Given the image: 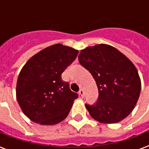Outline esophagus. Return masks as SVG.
Masks as SVG:
<instances>
[{
  "label": "esophagus",
  "instance_id": "1",
  "mask_svg": "<svg viewBox=\"0 0 149 149\" xmlns=\"http://www.w3.org/2000/svg\"><path fill=\"white\" fill-rule=\"evenodd\" d=\"M84 91H83V89H81V90L79 91V95H80V96H81V97H84Z\"/></svg>",
  "mask_w": 149,
  "mask_h": 149
}]
</instances>
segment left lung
Wrapping results in <instances>:
<instances>
[{
	"label": "left lung",
	"instance_id": "left-lung-1",
	"mask_svg": "<svg viewBox=\"0 0 149 149\" xmlns=\"http://www.w3.org/2000/svg\"><path fill=\"white\" fill-rule=\"evenodd\" d=\"M79 62L93 75L99 96L93 105L85 104L97 121L115 124L127 117L136 104L141 89L137 69L129 59L109 45L81 50Z\"/></svg>",
	"mask_w": 149,
	"mask_h": 149
}]
</instances>
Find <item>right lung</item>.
<instances>
[{"mask_svg": "<svg viewBox=\"0 0 149 149\" xmlns=\"http://www.w3.org/2000/svg\"><path fill=\"white\" fill-rule=\"evenodd\" d=\"M77 54L78 50L56 44L37 52L24 65L16 93L22 112L32 121L52 125L67 117L78 94L62 81L61 74Z\"/></svg>", "mask_w": 149, "mask_h": 149, "instance_id": "obj_1", "label": "right lung"}]
</instances>
